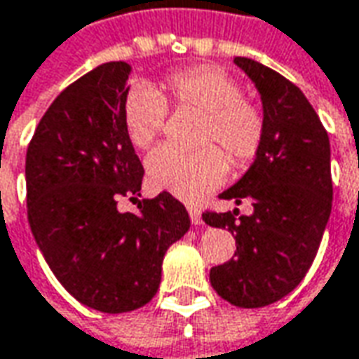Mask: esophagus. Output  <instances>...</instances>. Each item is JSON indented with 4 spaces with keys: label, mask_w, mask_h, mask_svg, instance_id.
Wrapping results in <instances>:
<instances>
[{
    "label": "esophagus",
    "mask_w": 359,
    "mask_h": 359,
    "mask_svg": "<svg viewBox=\"0 0 359 359\" xmlns=\"http://www.w3.org/2000/svg\"><path fill=\"white\" fill-rule=\"evenodd\" d=\"M189 217H191L192 224H196V226L203 222V217H201V208H198V206H194V204H191V206H189Z\"/></svg>",
    "instance_id": "esophagus-1"
}]
</instances>
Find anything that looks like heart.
I'll return each mask as SVG.
<instances>
[{
  "label": "heart",
  "instance_id": "obj_1",
  "mask_svg": "<svg viewBox=\"0 0 359 359\" xmlns=\"http://www.w3.org/2000/svg\"><path fill=\"white\" fill-rule=\"evenodd\" d=\"M163 89L180 111L203 113L198 142L204 149L196 153H180L170 147L153 151L147 158V175L155 189L194 201L224 182L229 175L225 152L236 168L250 167L258 158L266 139L264 109L244 97L242 83L226 69H179L165 79ZM167 117V99L147 83L135 85L123 99L125 133L137 149H147L161 137Z\"/></svg>",
  "mask_w": 359,
  "mask_h": 359
}]
</instances>
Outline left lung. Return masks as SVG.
Listing matches in <instances>:
<instances>
[{
	"instance_id": "1",
	"label": "left lung",
	"mask_w": 359,
	"mask_h": 359,
	"mask_svg": "<svg viewBox=\"0 0 359 359\" xmlns=\"http://www.w3.org/2000/svg\"><path fill=\"white\" fill-rule=\"evenodd\" d=\"M234 63L260 91L266 139L248 172L220 198L250 201L254 212L204 210L203 220L236 236L234 256L210 268L212 288L232 306L262 308L302 282L320 248L334 191L330 139L292 81L248 57Z\"/></svg>"
}]
</instances>
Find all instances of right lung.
<instances>
[{
	"instance_id": "1",
	"label": "right lung",
	"mask_w": 359,
	"mask_h": 359,
	"mask_svg": "<svg viewBox=\"0 0 359 359\" xmlns=\"http://www.w3.org/2000/svg\"><path fill=\"white\" fill-rule=\"evenodd\" d=\"M133 67L103 63L57 95L25 156L27 218L63 288L81 304L123 314L153 300L167 248L191 229L172 194L141 196V161L123 125Z\"/></svg>"
}]
</instances>
